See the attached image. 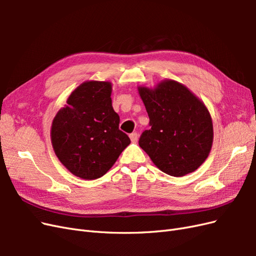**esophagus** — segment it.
I'll list each match as a JSON object with an SVG mask.
<instances>
[{"label":"esophagus","mask_w":256,"mask_h":256,"mask_svg":"<svg viewBox=\"0 0 256 256\" xmlns=\"http://www.w3.org/2000/svg\"><path fill=\"white\" fill-rule=\"evenodd\" d=\"M129 138H130V140H131V142H132V143H136L138 140V136L136 132L131 134L129 136Z\"/></svg>","instance_id":"1"}]
</instances>
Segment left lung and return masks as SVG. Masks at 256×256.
Instances as JSON below:
<instances>
[{
    "label": "left lung",
    "instance_id": "obj_1",
    "mask_svg": "<svg viewBox=\"0 0 256 256\" xmlns=\"http://www.w3.org/2000/svg\"><path fill=\"white\" fill-rule=\"evenodd\" d=\"M150 129L138 145L164 173L180 177L194 172L207 159L214 126L205 104L184 84L166 79L156 86H138Z\"/></svg>",
    "mask_w": 256,
    "mask_h": 256
}]
</instances>
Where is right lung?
Segmentation results:
<instances>
[{
    "label": "right lung",
    "mask_w": 256,
    "mask_h": 256,
    "mask_svg": "<svg viewBox=\"0 0 256 256\" xmlns=\"http://www.w3.org/2000/svg\"><path fill=\"white\" fill-rule=\"evenodd\" d=\"M112 83L85 81L58 110L51 125V143L69 172L82 180L104 176L130 144L118 129L120 116L112 106Z\"/></svg>",
    "instance_id": "add662e5"
}]
</instances>
